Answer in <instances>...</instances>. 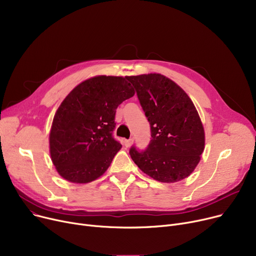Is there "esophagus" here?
<instances>
[{"mask_svg":"<svg viewBox=\"0 0 256 256\" xmlns=\"http://www.w3.org/2000/svg\"><path fill=\"white\" fill-rule=\"evenodd\" d=\"M132 142H134V139H132V138H130V139H128V140L124 141V145H126V147H130V146L132 144Z\"/></svg>","mask_w":256,"mask_h":256,"instance_id":"1","label":"esophagus"}]
</instances>
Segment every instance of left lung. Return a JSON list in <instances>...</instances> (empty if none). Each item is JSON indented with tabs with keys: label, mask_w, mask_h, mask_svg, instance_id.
<instances>
[{
	"label": "left lung",
	"mask_w": 256,
	"mask_h": 256,
	"mask_svg": "<svg viewBox=\"0 0 256 256\" xmlns=\"http://www.w3.org/2000/svg\"><path fill=\"white\" fill-rule=\"evenodd\" d=\"M126 78L137 92L152 130L145 150L130 147L132 160L160 182L188 178L204 150V130L193 102L178 84L160 74Z\"/></svg>",
	"instance_id": "obj_1"
}]
</instances>
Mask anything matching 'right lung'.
Instances as JSON below:
<instances>
[{"instance_id":"right-lung-1","label":"right lung","mask_w":256,"mask_h":256,"mask_svg":"<svg viewBox=\"0 0 256 256\" xmlns=\"http://www.w3.org/2000/svg\"><path fill=\"white\" fill-rule=\"evenodd\" d=\"M134 94L126 78L98 76L64 98L50 132L52 164L64 180L87 184L109 168L121 148L113 137L116 109Z\"/></svg>"}]
</instances>
